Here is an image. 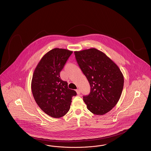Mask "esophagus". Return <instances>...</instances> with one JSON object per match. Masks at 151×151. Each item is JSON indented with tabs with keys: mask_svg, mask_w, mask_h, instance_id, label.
<instances>
[{
	"mask_svg": "<svg viewBox=\"0 0 151 151\" xmlns=\"http://www.w3.org/2000/svg\"><path fill=\"white\" fill-rule=\"evenodd\" d=\"M76 93H77V94H80V89H76Z\"/></svg>",
	"mask_w": 151,
	"mask_h": 151,
	"instance_id": "1",
	"label": "esophagus"
}]
</instances>
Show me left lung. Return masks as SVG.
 Segmentation results:
<instances>
[{
  "label": "left lung",
  "mask_w": 151,
  "mask_h": 151,
  "mask_svg": "<svg viewBox=\"0 0 151 151\" xmlns=\"http://www.w3.org/2000/svg\"><path fill=\"white\" fill-rule=\"evenodd\" d=\"M74 54L91 87L90 94L83 97L87 109L95 115L107 114L120 98L124 83L120 69L97 49L75 51Z\"/></svg>",
  "instance_id": "obj_1"
}]
</instances>
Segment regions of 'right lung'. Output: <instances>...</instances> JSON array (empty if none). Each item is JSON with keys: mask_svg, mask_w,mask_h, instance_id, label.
Returning a JSON list of instances; mask_svg holds the SVG:
<instances>
[{"mask_svg": "<svg viewBox=\"0 0 151 151\" xmlns=\"http://www.w3.org/2000/svg\"><path fill=\"white\" fill-rule=\"evenodd\" d=\"M73 51L54 48L42 58L33 73L31 91L39 107L46 114L60 118L69 111L76 92L60 79V72Z\"/></svg>", "mask_w": 151, "mask_h": 151, "instance_id": "obj_1", "label": "right lung"}]
</instances>
